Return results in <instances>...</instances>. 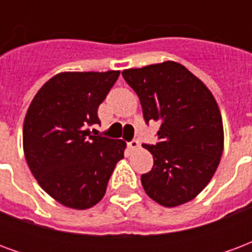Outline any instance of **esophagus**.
Returning <instances> with one entry per match:
<instances>
[{"label": "esophagus", "mask_w": 252, "mask_h": 252, "mask_svg": "<svg viewBox=\"0 0 252 252\" xmlns=\"http://www.w3.org/2000/svg\"><path fill=\"white\" fill-rule=\"evenodd\" d=\"M128 147L131 148V150H137V148L140 147V142L137 139H133L132 142L128 143Z\"/></svg>", "instance_id": "obj_1"}]
</instances>
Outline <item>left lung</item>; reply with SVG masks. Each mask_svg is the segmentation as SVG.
I'll return each instance as SVG.
<instances>
[{"mask_svg": "<svg viewBox=\"0 0 252 252\" xmlns=\"http://www.w3.org/2000/svg\"><path fill=\"white\" fill-rule=\"evenodd\" d=\"M123 77L148 121H159V142L144 144L154 167L142 175L148 197L167 208L200 194L216 171L224 148L221 113L211 90L180 63L128 68Z\"/></svg>", "mask_w": 252, "mask_h": 252, "instance_id": "left-lung-1", "label": "left lung"}]
</instances>
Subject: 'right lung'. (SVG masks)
Returning a JSON list of instances; mask_svg holds the SVG:
<instances>
[{"instance_id": "1", "label": "right lung", "mask_w": 252, "mask_h": 252, "mask_svg": "<svg viewBox=\"0 0 252 252\" xmlns=\"http://www.w3.org/2000/svg\"><path fill=\"white\" fill-rule=\"evenodd\" d=\"M120 71L59 72L47 81L25 115L23 147L31 173L59 204L89 209L102 200L126 144L94 136L98 110ZM95 135V133H94Z\"/></svg>"}]
</instances>
